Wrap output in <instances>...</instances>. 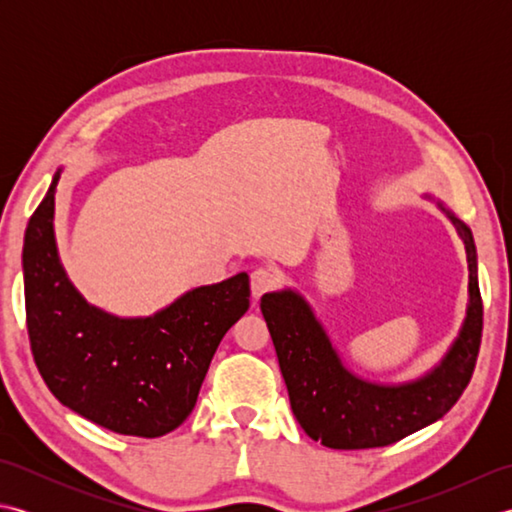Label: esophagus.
I'll use <instances>...</instances> for the list:
<instances>
[{"instance_id":"34e87169","label":"esophagus","mask_w":512,"mask_h":512,"mask_svg":"<svg viewBox=\"0 0 512 512\" xmlns=\"http://www.w3.org/2000/svg\"><path fill=\"white\" fill-rule=\"evenodd\" d=\"M277 273L273 268H255L253 273H250V292H253V297L259 299L268 292L270 288H275L277 284Z\"/></svg>"}]
</instances>
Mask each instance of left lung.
Here are the masks:
<instances>
[{"instance_id":"8db88e82","label":"left lung","mask_w":512,"mask_h":512,"mask_svg":"<svg viewBox=\"0 0 512 512\" xmlns=\"http://www.w3.org/2000/svg\"><path fill=\"white\" fill-rule=\"evenodd\" d=\"M438 204L458 231L469 266L466 314L449 350L427 372L380 383L356 374L336 350L308 299L295 288L266 292L262 312L273 336L284 374L290 407L301 429L330 449H372L411 436L447 413L473 376L482 339V299L477 284V250L471 228L436 195Z\"/></svg>"}]
</instances>
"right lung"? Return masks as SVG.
I'll list each match as a JSON object with an SVG mask.
<instances>
[{
  "label": "right lung",
  "instance_id": "add662e5",
  "mask_svg": "<svg viewBox=\"0 0 512 512\" xmlns=\"http://www.w3.org/2000/svg\"><path fill=\"white\" fill-rule=\"evenodd\" d=\"M61 171L30 217L21 255L39 374L61 405L94 424L123 436H165L193 411L217 345L248 310V275L195 286L149 317L92 306L59 257L54 195Z\"/></svg>",
  "mask_w": 512,
  "mask_h": 512
}]
</instances>
